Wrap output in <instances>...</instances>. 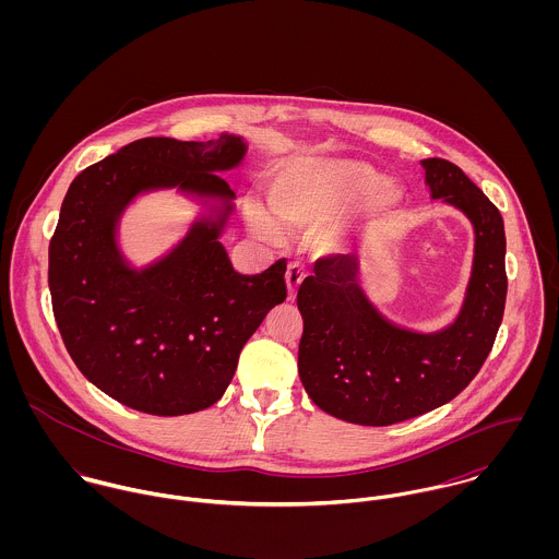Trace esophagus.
<instances>
[{"label": "esophagus", "instance_id": "esophagus-1", "mask_svg": "<svg viewBox=\"0 0 559 559\" xmlns=\"http://www.w3.org/2000/svg\"><path fill=\"white\" fill-rule=\"evenodd\" d=\"M304 280H306L304 266L299 262H290L288 269H286V288H288V299L290 301L297 299V293H299Z\"/></svg>", "mask_w": 559, "mask_h": 559}]
</instances>
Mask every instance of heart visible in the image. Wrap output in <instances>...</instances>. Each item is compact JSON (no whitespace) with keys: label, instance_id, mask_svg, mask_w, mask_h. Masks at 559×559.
<instances>
[{"label":"heart","instance_id":"heart-1","mask_svg":"<svg viewBox=\"0 0 559 559\" xmlns=\"http://www.w3.org/2000/svg\"><path fill=\"white\" fill-rule=\"evenodd\" d=\"M269 211L286 230L322 228L314 245L322 253H344L353 240L381 226L399 211L402 191L368 163L337 157L282 160L266 185ZM275 221V222H276ZM247 222L262 240H277L269 213L247 206Z\"/></svg>","mask_w":559,"mask_h":559}]
</instances>
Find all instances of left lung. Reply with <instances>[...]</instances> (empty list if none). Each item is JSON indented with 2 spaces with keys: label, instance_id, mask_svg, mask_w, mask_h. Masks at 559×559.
Masks as SVG:
<instances>
[{
  "label": "left lung",
  "instance_id": "obj_1",
  "mask_svg": "<svg viewBox=\"0 0 559 559\" xmlns=\"http://www.w3.org/2000/svg\"><path fill=\"white\" fill-rule=\"evenodd\" d=\"M430 200L454 206L474 228V260L454 320L419 331L383 314L350 255L320 258L297 306L304 317L299 377L324 413L390 426L456 399L488 357L503 319L506 233L497 206L445 159L421 160Z\"/></svg>",
  "mask_w": 559,
  "mask_h": 559
}]
</instances>
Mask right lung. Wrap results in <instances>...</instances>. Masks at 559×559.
Masks as SVG:
<instances>
[{"instance_id":"obj_1","label":"right lung","mask_w":559,"mask_h":559,"mask_svg":"<svg viewBox=\"0 0 559 559\" xmlns=\"http://www.w3.org/2000/svg\"><path fill=\"white\" fill-rule=\"evenodd\" d=\"M245 155L233 133L146 138L71 182L49 242L53 317L81 374L109 399L160 417L209 408L228 390L245 342L284 304V260L240 275L222 242L237 195L219 174ZM167 188L201 213L171 250L135 267L119 222L138 197Z\"/></svg>"}]
</instances>
